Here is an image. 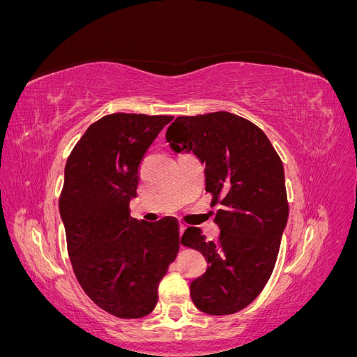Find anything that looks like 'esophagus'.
Listing matches in <instances>:
<instances>
[{
	"label": "esophagus",
	"instance_id": "esophagus-1",
	"mask_svg": "<svg viewBox=\"0 0 357 357\" xmlns=\"http://www.w3.org/2000/svg\"><path fill=\"white\" fill-rule=\"evenodd\" d=\"M185 231H186V226H185V225H180V226H178V234H180V236H181L183 234H185Z\"/></svg>",
	"mask_w": 357,
	"mask_h": 357
}]
</instances>
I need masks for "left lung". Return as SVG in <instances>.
<instances>
[{"label":"left lung","instance_id":"obj_1","mask_svg":"<svg viewBox=\"0 0 357 357\" xmlns=\"http://www.w3.org/2000/svg\"><path fill=\"white\" fill-rule=\"evenodd\" d=\"M165 138L172 152H192L205 165V190L222 205L218 243L198 228L181 236L208 264L190 298L205 314H234L261 294L277 261L289 215L282 159L261 128L228 112L180 116Z\"/></svg>","mask_w":357,"mask_h":357}]
</instances>
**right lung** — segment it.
Listing matches in <instances>:
<instances>
[{
	"label": "right lung",
	"mask_w": 357,
	"mask_h": 357,
	"mask_svg": "<svg viewBox=\"0 0 357 357\" xmlns=\"http://www.w3.org/2000/svg\"><path fill=\"white\" fill-rule=\"evenodd\" d=\"M172 116L109 114L92 123L66 165L59 213L70 261L84 294L121 319H139L158 302V284L178 252V225L129 215L138 167Z\"/></svg>",
	"instance_id": "obj_1"
}]
</instances>
